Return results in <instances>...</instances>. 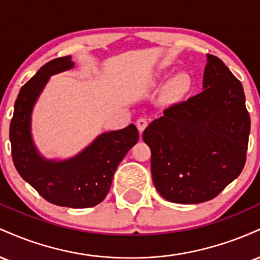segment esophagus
I'll return each instance as SVG.
<instances>
[{
  "mask_svg": "<svg viewBox=\"0 0 260 260\" xmlns=\"http://www.w3.org/2000/svg\"><path fill=\"white\" fill-rule=\"evenodd\" d=\"M147 126H148V121L145 120V118L140 117V118H138V120H137V128H138V131L140 133H142L143 131L147 128Z\"/></svg>",
  "mask_w": 260,
  "mask_h": 260,
  "instance_id": "34e87169",
  "label": "esophagus"
}]
</instances>
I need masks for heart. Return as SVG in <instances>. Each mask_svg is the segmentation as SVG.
<instances>
[{
  "label": "heart",
  "mask_w": 260,
  "mask_h": 260,
  "mask_svg": "<svg viewBox=\"0 0 260 260\" xmlns=\"http://www.w3.org/2000/svg\"><path fill=\"white\" fill-rule=\"evenodd\" d=\"M166 76H168V74L164 72L156 73L153 78H151V84H157V83L161 82ZM192 86L193 80L189 74L187 72H177L166 82L165 85H164L162 96L164 99L171 101V103H177V101L183 100L184 98L189 94L190 90H192Z\"/></svg>",
  "instance_id": "heart-1"
}]
</instances>
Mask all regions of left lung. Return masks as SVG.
Here are the masks:
<instances>
[{"mask_svg": "<svg viewBox=\"0 0 260 260\" xmlns=\"http://www.w3.org/2000/svg\"><path fill=\"white\" fill-rule=\"evenodd\" d=\"M249 131L242 84L207 55L201 94L168 107L143 132L156 190L178 204L215 198L242 171Z\"/></svg>", "mask_w": 260, "mask_h": 260, "instance_id": "1", "label": "left lung"}]
</instances>
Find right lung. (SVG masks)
<instances>
[{"instance_id":"1","label":"right lung","mask_w":260,"mask_h":260,"mask_svg":"<svg viewBox=\"0 0 260 260\" xmlns=\"http://www.w3.org/2000/svg\"><path fill=\"white\" fill-rule=\"evenodd\" d=\"M74 67L71 56L44 64L20 89L10 127L12 157L18 174L47 202L59 207L90 208L105 199L113 174L124 155L138 142L134 124L101 133L76 156L46 159L31 136L32 109L50 77Z\"/></svg>"}]
</instances>
